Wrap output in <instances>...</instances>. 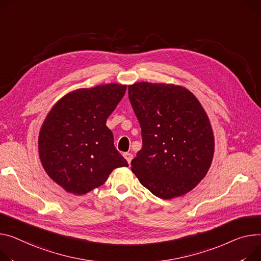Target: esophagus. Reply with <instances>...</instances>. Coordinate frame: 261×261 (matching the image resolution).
Listing matches in <instances>:
<instances>
[{
    "instance_id": "1",
    "label": "esophagus",
    "mask_w": 261,
    "mask_h": 261,
    "mask_svg": "<svg viewBox=\"0 0 261 261\" xmlns=\"http://www.w3.org/2000/svg\"><path fill=\"white\" fill-rule=\"evenodd\" d=\"M124 156H125V159L127 160V162H128V164L130 165L131 164V161H132V159H133V155L131 154V153H124Z\"/></svg>"
}]
</instances>
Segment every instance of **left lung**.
Wrapping results in <instances>:
<instances>
[{"mask_svg": "<svg viewBox=\"0 0 261 261\" xmlns=\"http://www.w3.org/2000/svg\"><path fill=\"white\" fill-rule=\"evenodd\" d=\"M128 93L143 138L132 172L162 199L190 192L205 176L214 154L213 130L200 102L175 85L135 83Z\"/></svg>", "mask_w": 261, "mask_h": 261, "instance_id": "1", "label": "left lung"}]
</instances>
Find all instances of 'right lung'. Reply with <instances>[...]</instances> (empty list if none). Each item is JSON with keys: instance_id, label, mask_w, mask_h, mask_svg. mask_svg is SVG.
Segmentation results:
<instances>
[{"instance_id": "right-lung-1", "label": "right lung", "mask_w": 261, "mask_h": 261, "mask_svg": "<svg viewBox=\"0 0 261 261\" xmlns=\"http://www.w3.org/2000/svg\"><path fill=\"white\" fill-rule=\"evenodd\" d=\"M126 89L108 84L72 91L45 118L39 135L41 163L67 192L83 195L105 182L113 169L128 167L106 126Z\"/></svg>"}]
</instances>
